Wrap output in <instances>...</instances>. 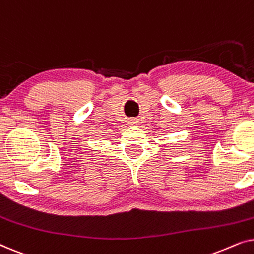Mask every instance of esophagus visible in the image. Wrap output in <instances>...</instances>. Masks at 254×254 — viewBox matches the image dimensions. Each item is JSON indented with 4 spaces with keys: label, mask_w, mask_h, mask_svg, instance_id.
Segmentation results:
<instances>
[{
    "label": "esophagus",
    "mask_w": 254,
    "mask_h": 254,
    "mask_svg": "<svg viewBox=\"0 0 254 254\" xmlns=\"http://www.w3.org/2000/svg\"><path fill=\"white\" fill-rule=\"evenodd\" d=\"M127 123L129 126H137V125L140 124V119H137V118H131V119L127 121Z\"/></svg>",
    "instance_id": "1"
}]
</instances>
